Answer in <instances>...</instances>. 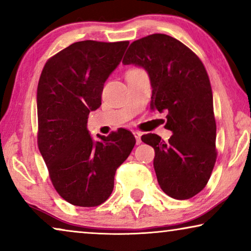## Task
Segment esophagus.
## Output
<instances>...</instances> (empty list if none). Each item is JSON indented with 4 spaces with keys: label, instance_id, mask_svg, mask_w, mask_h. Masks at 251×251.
I'll return each instance as SVG.
<instances>
[{
    "label": "esophagus",
    "instance_id": "1",
    "mask_svg": "<svg viewBox=\"0 0 251 251\" xmlns=\"http://www.w3.org/2000/svg\"><path fill=\"white\" fill-rule=\"evenodd\" d=\"M132 133H133V136L136 137V143H137V144L142 143V139H140V138H142V132H139V131H133Z\"/></svg>",
    "mask_w": 251,
    "mask_h": 251
}]
</instances>
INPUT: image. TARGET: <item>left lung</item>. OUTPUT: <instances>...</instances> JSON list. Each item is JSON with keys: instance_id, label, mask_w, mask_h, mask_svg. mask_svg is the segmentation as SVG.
<instances>
[{"instance_id": "left-lung-1", "label": "left lung", "mask_w": 251, "mask_h": 251, "mask_svg": "<svg viewBox=\"0 0 251 251\" xmlns=\"http://www.w3.org/2000/svg\"><path fill=\"white\" fill-rule=\"evenodd\" d=\"M122 63L142 67L152 85L151 107L167 113L168 142L155 133L142 140L155 151L154 170L164 193L177 200L193 198L214 169L216 121L207 71L193 51L166 34L130 44Z\"/></svg>"}]
</instances>
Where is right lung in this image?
Here are the masks:
<instances>
[{"label":"right lung","mask_w":251,"mask_h":251,"mask_svg":"<svg viewBox=\"0 0 251 251\" xmlns=\"http://www.w3.org/2000/svg\"><path fill=\"white\" fill-rule=\"evenodd\" d=\"M123 42L81 41L44 65L37 85V144L52 185L77 207H97L112 194L116 169L136 144L120 128L95 140L88 115L101 105L104 83L128 47Z\"/></svg>","instance_id":"obj_1"}]
</instances>
